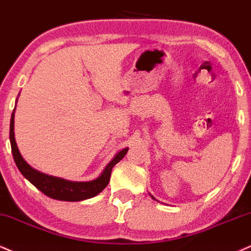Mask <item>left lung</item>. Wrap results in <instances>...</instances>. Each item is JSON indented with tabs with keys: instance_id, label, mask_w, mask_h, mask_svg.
I'll list each match as a JSON object with an SVG mask.
<instances>
[{
	"instance_id": "obj_1",
	"label": "left lung",
	"mask_w": 251,
	"mask_h": 251,
	"mask_svg": "<svg viewBox=\"0 0 251 251\" xmlns=\"http://www.w3.org/2000/svg\"><path fill=\"white\" fill-rule=\"evenodd\" d=\"M151 198H152V199H153V200H156V199H154V198H153V197H152V196H151Z\"/></svg>"
}]
</instances>
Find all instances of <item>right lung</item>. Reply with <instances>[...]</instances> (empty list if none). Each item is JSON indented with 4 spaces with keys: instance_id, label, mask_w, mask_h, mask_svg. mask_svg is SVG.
Listing matches in <instances>:
<instances>
[{
    "instance_id": "add662e5",
    "label": "right lung",
    "mask_w": 251,
    "mask_h": 251,
    "mask_svg": "<svg viewBox=\"0 0 251 251\" xmlns=\"http://www.w3.org/2000/svg\"><path fill=\"white\" fill-rule=\"evenodd\" d=\"M14 122H15V109L11 114L10 119V144L12 156H14L15 163H16L18 170L22 175L29 180L31 184L35 185L40 192L45 196L52 198L55 200L61 201H81L98 196L103 188L107 186L110 180V173L114 166L120 162L126 153L128 152L129 148H125L119 151L114 158L107 164L106 168L97 179L91 181H71L66 179L53 177V176L45 175V173L37 171L36 169L31 168L18 150L16 141H15V131H14Z\"/></svg>"
}]
</instances>
